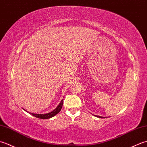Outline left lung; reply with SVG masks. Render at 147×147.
<instances>
[{
    "mask_svg": "<svg viewBox=\"0 0 147 147\" xmlns=\"http://www.w3.org/2000/svg\"><path fill=\"white\" fill-rule=\"evenodd\" d=\"M97 117H100V118H105V117H102V116H98V115H96Z\"/></svg>",
    "mask_w": 147,
    "mask_h": 147,
    "instance_id": "1",
    "label": "left lung"
}]
</instances>
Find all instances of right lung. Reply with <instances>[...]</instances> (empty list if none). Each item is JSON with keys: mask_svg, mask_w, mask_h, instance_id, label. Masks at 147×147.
<instances>
[{"mask_svg": "<svg viewBox=\"0 0 147 147\" xmlns=\"http://www.w3.org/2000/svg\"><path fill=\"white\" fill-rule=\"evenodd\" d=\"M62 105H63V99L62 100L61 102H60V104L58 105V106L57 107H56L54 111H52V112H49V113L47 114H33L32 113V112H28V113H30V114H32L33 116H35L36 117H38L39 119H49V118H51L52 117H54V115H55L56 114H57L59 112L61 111V109Z\"/></svg>", "mask_w": 147, "mask_h": 147, "instance_id": "add662e5", "label": "right lung"}]
</instances>
